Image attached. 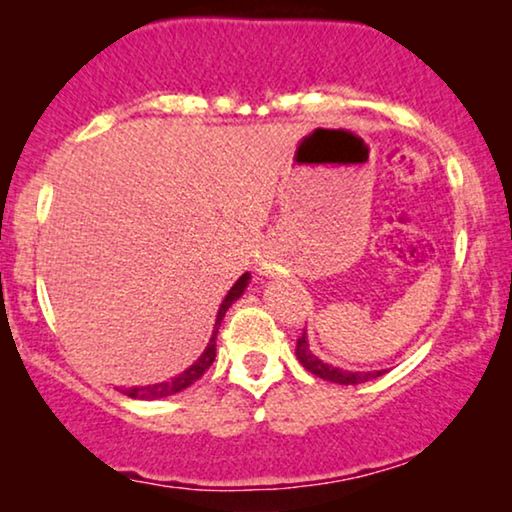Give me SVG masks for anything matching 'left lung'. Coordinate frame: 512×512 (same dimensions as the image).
I'll return each instance as SVG.
<instances>
[{
  "label": "left lung",
  "instance_id": "1",
  "mask_svg": "<svg viewBox=\"0 0 512 512\" xmlns=\"http://www.w3.org/2000/svg\"><path fill=\"white\" fill-rule=\"evenodd\" d=\"M297 360L302 363V367H306L311 374H316V377L325 379V381H332V384H344V386H356V384H365V381L370 379H377L384 374L386 370H377V372H349V370H342V367H332L320 360L318 356H313V351L309 349V342H306V332H302V337L297 339Z\"/></svg>",
  "mask_w": 512,
  "mask_h": 512
}]
</instances>
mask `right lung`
<instances>
[{"label":"right lung","mask_w":512,"mask_h":512,"mask_svg":"<svg viewBox=\"0 0 512 512\" xmlns=\"http://www.w3.org/2000/svg\"><path fill=\"white\" fill-rule=\"evenodd\" d=\"M248 281H250V274H243L234 285H231V290L227 292V297H224V302L220 304V311H217L213 337H210L206 351L201 353V358L196 360L192 367H187L185 372L177 374V377H173L170 381H161V384H152V386L121 388V393L128 395V398H135V400H159V398H168V395H173V393L185 391V388L192 386L196 379H201L203 372H206L208 367L213 365V360H215V339H217V330H220V323H222L224 313H227L229 306L234 304L236 299L243 295V290L248 288Z\"/></svg>","instance_id":"obj_1"}]
</instances>
